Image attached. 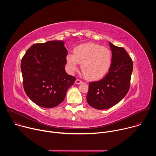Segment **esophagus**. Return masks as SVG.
Masks as SVG:
<instances>
[{
  "label": "esophagus",
  "mask_w": 156,
  "mask_h": 156,
  "mask_svg": "<svg viewBox=\"0 0 156 156\" xmlns=\"http://www.w3.org/2000/svg\"><path fill=\"white\" fill-rule=\"evenodd\" d=\"M83 83L82 81H81V80H79V79H77V80H76V81H75V83L77 84H81V83Z\"/></svg>",
  "instance_id": "esophagus-1"
}]
</instances>
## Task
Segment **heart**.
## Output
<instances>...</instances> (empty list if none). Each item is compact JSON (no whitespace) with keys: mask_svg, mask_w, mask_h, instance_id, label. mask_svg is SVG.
Listing matches in <instances>:
<instances>
[{"mask_svg":"<svg viewBox=\"0 0 156 156\" xmlns=\"http://www.w3.org/2000/svg\"><path fill=\"white\" fill-rule=\"evenodd\" d=\"M73 54L66 55V63L72 72L81 63V71L88 80H96L106 75L112 63V54L106 48L95 43H87L76 47Z\"/></svg>","mask_w":156,"mask_h":156,"instance_id":"obj_1","label":"heart"}]
</instances>
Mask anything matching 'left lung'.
Returning <instances> with one entry per match:
<instances>
[{
    "label": "left lung",
    "mask_w": 156,
    "mask_h": 156,
    "mask_svg": "<svg viewBox=\"0 0 156 156\" xmlns=\"http://www.w3.org/2000/svg\"><path fill=\"white\" fill-rule=\"evenodd\" d=\"M109 45L112 52V63L108 73L101 80L90 82L86 99L92 107L107 109L119 103L128 93L133 63L126 50Z\"/></svg>",
    "instance_id": "8db88e82"
}]
</instances>
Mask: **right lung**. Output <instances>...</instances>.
I'll return each instance as SVG.
<instances>
[{
    "mask_svg": "<svg viewBox=\"0 0 156 156\" xmlns=\"http://www.w3.org/2000/svg\"><path fill=\"white\" fill-rule=\"evenodd\" d=\"M68 51L62 41L32 45L21 62L24 90L36 105L53 108L65 99L76 80L65 71Z\"/></svg>",
    "mask_w": 156,
    "mask_h": 156,
    "instance_id": "obj_1",
    "label": "right lung"
}]
</instances>
